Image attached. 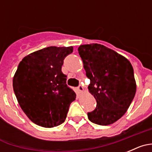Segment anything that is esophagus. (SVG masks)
I'll return each mask as SVG.
<instances>
[{"instance_id":"obj_1","label":"esophagus","mask_w":152,"mask_h":152,"mask_svg":"<svg viewBox=\"0 0 152 152\" xmlns=\"http://www.w3.org/2000/svg\"><path fill=\"white\" fill-rule=\"evenodd\" d=\"M77 88H78V91H80V92H83V91H84V88H83V87L81 85L79 86V87Z\"/></svg>"}]
</instances>
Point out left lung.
Segmentation results:
<instances>
[{
    "instance_id": "8db88e82",
    "label": "left lung",
    "mask_w": 152,
    "mask_h": 152,
    "mask_svg": "<svg viewBox=\"0 0 152 152\" xmlns=\"http://www.w3.org/2000/svg\"><path fill=\"white\" fill-rule=\"evenodd\" d=\"M87 77L88 91L96 99L94 110L88 113L91 122L111 125L126 113L136 92L133 68L126 57L97 43L78 47Z\"/></svg>"
}]
</instances>
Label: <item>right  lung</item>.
<instances>
[{
    "instance_id": "right-lung-1",
    "label": "right lung",
    "mask_w": 152,
    "mask_h": 152,
    "mask_svg": "<svg viewBox=\"0 0 152 152\" xmlns=\"http://www.w3.org/2000/svg\"><path fill=\"white\" fill-rule=\"evenodd\" d=\"M72 52V46H49L25 56L19 64L13 91L23 111L35 124L52 128L66 119L76 94L66 85L61 66Z\"/></svg>"
}]
</instances>
